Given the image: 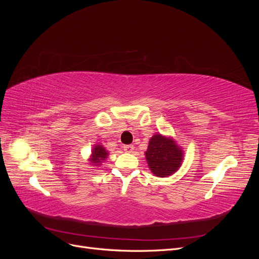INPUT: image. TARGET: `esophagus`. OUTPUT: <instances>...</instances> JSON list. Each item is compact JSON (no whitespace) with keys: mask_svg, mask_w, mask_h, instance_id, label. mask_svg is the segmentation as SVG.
Listing matches in <instances>:
<instances>
[{"mask_svg":"<svg viewBox=\"0 0 259 259\" xmlns=\"http://www.w3.org/2000/svg\"><path fill=\"white\" fill-rule=\"evenodd\" d=\"M134 149H135V147L133 146V145H125V146L123 147V150H124L125 152H127V153H132L133 151H134Z\"/></svg>","mask_w":259,"mask_h":259,"instance_id":"esophagus-1","label":"esophagus"}]
</instances>
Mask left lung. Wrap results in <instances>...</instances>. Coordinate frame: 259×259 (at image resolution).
I'll list each match as a JSON object with an SVG mask.
<instances>
[{
    "label": "left lung",
    "mask_w": 259,
    "mask_h": 259,
    "mask_svg": "<svg viewBox=\"0 0 259 259\" xmlns=\"http://www.w3.org/2000/svg\"><path fill=\"white\" fill-rule=\"evenodd\" d=\"M145 154L149 168L158 177L174 174L184 160V152L175 140L161 134L151 137Z\"/></svg>",
    "instance_id": "1"
}]
</instances>
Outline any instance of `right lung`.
<instances>
[{
    "mask_svg": "<svg viewBox=\"0 0 259 259\" xmlns=\"http://www.w3.org/2000/svg\"><path fill=\"white\" fill-rule=\"evenodd\" d=\"M107 156H108V151L106 149L101 145H97L93 148L90 160L92 163H94V165L97 166L101 162L107 159Z\"/></svg>",
    "mask_w": 259,
    "mask_h": 259,
    "instance_id": "add662e5",
    "label": "right lung"
}]
</instances>
